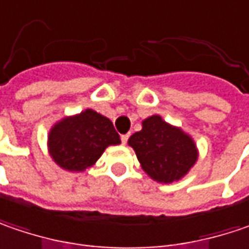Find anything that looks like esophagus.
I'll use <instances>...</instances> for the list:
<instances>
[{
	"instance_id": "obj_1",
	"label": "esophagus",
	"mask_w": 249,
	"mask_h": 249,
	"mask_svg": "<svg viewBox=\"0 0 249 249\" xmlns=\"http://www.w3.org/2000/svg\"><path fill=\"white\" fill-rule=\"evenodd\" d=\"M128 139H129V134H125V135H121V142H123V143H126V142H128Z\"/></svg>"
}]
</instances>
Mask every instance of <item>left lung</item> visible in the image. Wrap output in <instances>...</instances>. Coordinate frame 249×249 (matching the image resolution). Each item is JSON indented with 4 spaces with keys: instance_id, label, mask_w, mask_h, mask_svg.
I'll return each instance as SVG.
<instances>
[{
    "instance_id": "obj_1",
    "label": "left lung",
    "mask_w": 249,
    "mask_h": 249,
    "mask_svg": "<svg viewBox=\"0 0 249 249\" xmlns=\"http://www.w3.org/2000/svg\"><path fill=\"white\" fill-rule=\"evenodd\" d=\"M142 126L128 141L142 168L159 182L167 184L184 177L196 161L194 141L159 115L146 118Z\"/></svg>"
}]
</instances>
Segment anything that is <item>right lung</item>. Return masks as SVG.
Returning <instances> with one entry per match:
<instances>
[{
	"label": "right lung",
	"instance_id": "1",
	"mask_svg": "<svg viewBox=\"0 0 249 249\" xmlns=\"http://www.w3.org/2000/svg\"><path fill=\"white\" fill-rule=\"evenodd\" d=\"M120 142L113 123L93 110L62 120L49 136L51 157L58 166L71 171L90 167L107 146Z\"/></svg>",
	"mask_w": 249,
	"mask_h": 249
}]
</instances>
